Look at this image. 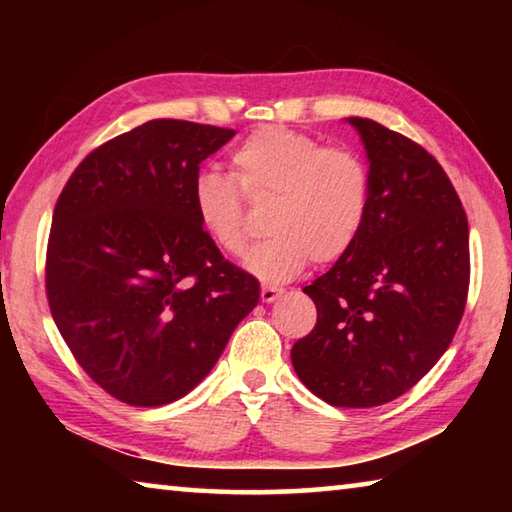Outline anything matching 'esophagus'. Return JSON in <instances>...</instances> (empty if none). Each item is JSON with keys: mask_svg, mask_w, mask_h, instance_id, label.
Segmentation results:
<instances>
[{"mask_svg": "<svg viewBox=\"0 0 512 512\" xmlns=\"http://www.w3.org/2000/svg\"><path fill=\"white\" fill-rule=\"evenodd\" d=\"M282 296V289L280 287H271V284H264L262 291H259V298L262 302H273Z\"/></svg>", "mask_w": 512, "mask_h": 512, "instance_id": "34e87169", "label": "esophagus"}]
</instances>
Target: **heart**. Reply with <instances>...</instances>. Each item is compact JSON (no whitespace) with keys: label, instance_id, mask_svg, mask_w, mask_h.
Returning <instances> with one entry per match:
<instances>
[{"label":"heart","instance_id":"heart-1","mask_svg":"<svg viewBox=\"0 0 512 512\" xmlns=\"http://www.w3.org/2000/svg\"><path fill=\"white\" fill-rule=\"evenodd\" d=\"M230 173L194 176L192 207L207 239L225 255H241L250 228L244 196L271 201L264 228L271 237L246 255L264 282H287L311 259L332 264L348 255L366 228L372 173L348 146H327L307 133L262 126L232 151Z\"/></svg>","mask_w":512,"mask_h":512}]
</instances>
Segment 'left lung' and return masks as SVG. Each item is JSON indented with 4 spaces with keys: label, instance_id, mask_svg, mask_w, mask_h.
<instances>
[{
    "label": "left lung",
    "instance_id": "8db88e82",
    "mask_svg": "<svg viewBox=\"0 0 512 512\" xmlns=\"http://www.w3.org/2000/svg\"><path fill=\"white\" fill-rule=\"evenodd\" d=\"M348 121L370 160L368 221L350 253L305 287L318 318L291 361L320 400L370 409L418 384L452 343L470 289V230L429 151L372 119Z\"/></svg>",
    "mask_w": 512,
    "mask_h": 512
}]
</instances>
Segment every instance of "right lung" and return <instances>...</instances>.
Segmentation results:
<instances>
[{"instance_id":"right-lung-1","label":"right lung","mask_w":512,"mask_h":512,"mask_svg":"<svg viewBox=\"0 0 512 512\" xmlns=\"http://www.w3.org/2000/svg\"><path fill=\"white\" fill-rule=\"evenodd\" d=\"M232 128L153 119L83 158L51 221L45 289L94 384L131 406L187 395L219 361L259 284L221 255L192 183Z\"/></svg>"}]
</instances>
